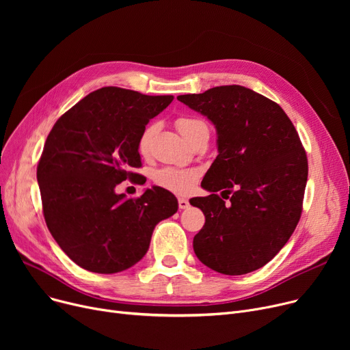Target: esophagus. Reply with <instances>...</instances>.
Returning a JSON list of instances; mask_svg holds the SVG:
<instances>
[{
    "instance_id": "esophagus-1",
    "label": "esophagus",
    "mask_w": 350,
    "mask_h": 350,
    "mask_svg": "<svg viewBox=\"0 0 350 350\" xmlns=\"http://www.w3.org/2000/svg\"><path fill=\"white\" fill-rule=\"evenodd\" d=\"M189 206H190V203H189L187 198H178V207H180L181 210L189 208Z\"/></svg>"
}]
</instances>
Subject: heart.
Listing matches in <instances>:
<instances>
[{
    "label": "heart",
    "instance_id": "obj_1",
    "mask_svg": "<svg viewBox=\"0 0 350 350\" xmlns=\"http://www.w3.org/2000/svg\"><path fill=\"white\" fill-rule=\"evenodd\" d=\"M176 126L181 136L187 142L194 143L200 137L208 136V124L204 119L197 116H181L176 120ZM154 133V126H147L140 133L137 140V152L146 157L150 153V143ZM200 177L197 169H178V167H163L153 174V180L161 189L169 190L176 194H189L196 187Z\"/></svg>",
    "mask_w": 350,
    "mask_h": 350
}]
</instances>
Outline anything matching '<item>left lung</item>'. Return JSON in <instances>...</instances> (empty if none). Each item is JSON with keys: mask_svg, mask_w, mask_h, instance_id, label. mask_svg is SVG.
Wrapping results in <instances>:
<instances>
[{"mask_svg": "<svg viewBox=\"0 0 350 350\" xmlns=\"http://www.w3.org/2000/svg\"><path fill=\"white\" fill-rule=\"evenodd\" d=\"M177 99L207 116L218 137V156L201 183L211 194L190 201L206 215L193 240L197 258L226 275L258 269L301 218L308 159L297 129L278 103L240 85ZM219 189L232 194L228 205L215 194Z\"/></svg>", "mask_w": 350, "mask_h": 350, "instance_id": "1", "label": "left lung"}]
</instances>
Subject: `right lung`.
<instances>
[{
	"mask_svg": "<svg viewBox=\"0 0 350 350\" xmlns=\"http://www.w3.org/2000/svg\"><path fill=\"white\" fill-rule=\"evenodd\" d=\"M172 95L149 96L106 86L65 112L49 132L36 167L45 223L61 250L81 268L115 273L139 262L157 223L177 198L161 187L137 198L115 191L142 165L137 140Z\"/></svg>",
	"mask_w": 350,
	"mask_h": 350,
	"instance_id": "add662e5",
	"label": "right lung"
}]
</instances>
